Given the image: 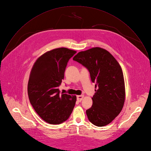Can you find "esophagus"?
Masks as SVG:
<instances>
[{"mask_svg":"<svg viewBox=\"0 0 151 151\" xmlns=\"http://www.w3.org/2000/svg\"><path fill=\"white\" fill-rule=\"evenodd\" d=\"M83 98H84V95H79L77 96V100L78 101H81Z\"/></svg>","mask_w":151,"mask_h":151,"instance_id":"esophagus-1","label":"esophagus"}]
</instances>
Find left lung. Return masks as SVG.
Here are the masks:
<instances>
[{
	"instance_id": "left-lung-1",
	"label": "left lung",
	"mask_w": 151,
	"mask_h": 151,
	"mask_svg": "<svg viewBox=\"0 0 151 151\" xmlns=\"http://www.w3.org/2000/svg\"><path fill=\"white\" fill-rule=\"evenodd\" d=\"M73 60L88 69L91 81L98 87L91 107L86 110L89 121L99 127L109 124L122 111L125 100L120 65L109 51L100 47L79 52Z\"/></svg>"
}]
</instances>
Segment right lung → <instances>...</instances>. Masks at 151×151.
<instances>
[{
	"label": "right lung",
	"mask_w": 151,
	"mask_h": 151,
	"mask_svg": "<svg viewBox=\"0 0 151 151\" xmlns=\"http://www.w3.org/2000/svg\"><path fill=\"white\" fill-rule=\"evenodd\" d=\"M59 48L40 56L34 63L28 84V94L37 113L46 122L60 124L71 114L77 97L60 94L58 87L64 78L68 60L76 53Z\"/></svg>",
	"instance_id": "1"
}]
</instances>
